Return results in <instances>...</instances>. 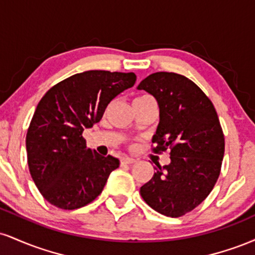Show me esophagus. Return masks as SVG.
Instances as JSON below:
<instances>
[{"mask_svg": "<svg viewBox=\"0 0 255 255\" xmlns=\"http://www.w3.org/2000/svg\"><path fill=\"white\" fill-rule=\"evenodd\" d=\"M135 162L136 159H134V158H130V157H124L121 159L122 164H134Z\"/></svg>", "mask_w": 255, "mask_h": 255, "instance_id": "obj_1", "label": "esophagus"}]
</instances>
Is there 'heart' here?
Masks as SVG:
<instances>
[{"label": "heart", "instance_id": "1", "mask_svg": "<svg viewBox=\"0 0 255 255\" xmlns=\"http://www.w3.org/2000/svg\"><path fill=\"white\" fill-rule=\"evenodd\" d=\"M146 98H150L148 96H140V97H137L134 99V101H142V99H146Z\"/></svg>", "mask_w": 255, "mask_h": 255}]
</instances>
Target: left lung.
<instances>
[{"label": "left lung", "mask_w": 255, "mask_h": 255, "mask_svg": "<svg viewBox=\"0 0 255 255\" xmlns=\"http://www.w3.org/2000/svg\"><path fill=\"white\" fill-rule=\"evenodd\" d=\"M137 90L156 98L159 124L152 137L153 151L169 148L171 159L163 168L157 163L140 194L154 211L181 217L203 203L221 174L224 134L218 115L200 87L176 73H153Z\"/></svg>", "instance_id": "8db88e82"}]
</instances>
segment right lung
<instances>
[{
    "instance_id": "add662e5",
    "label": "right lung",
    "mask_w": 255,
    "mask_h": 255,
    "mask_svg": "<svg viewBox=\"0 0 255 255\" xmlns=\"http://www.w3.org/2000/svg\"><path fill=\"white\" fill-rule=\"evenodd\" d=\"M135 80L134 73L87 71L43 96L28 127L26 150L30 174L46 201L75 210L101 194L120 160L87 148L83 131L101 121L108 104Z\"/></svg>"
}]
</instances>
